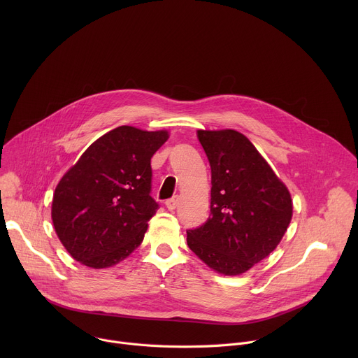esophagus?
Masks as SVG:
<instances>
[{
  "instance_id": "esophagus-1",
  "label": "esophagus",
  "mask_w": 358,
  "mask_h": 358,
  "mask_svg": "<svg viewBox=\"0 0 358 358\" xmlns=\"http://www.w3.org/2000/svg\"><path fill=\"white\" fill-rule=\"evenodd\" d=\"M177 196H173V198H170V199H167L166 201V207H167V210L169 211H173V210H176V207H177Z\"/></svg>"
}]
</instances>
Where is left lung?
<instances>
[{
	"label": "left lung",
	"instance_id": "8db88e82",
	"mask_svg": "<svg viewBox=\"0 0 358 358\" xmlns=\"http://www.w3.org/2000/svg\"><path fill=\"white\" fill-rule=\"evenodd\" d=\"M211 166V214L187 231L188 248L214 271L241 275L265 259L292 220V198L255 145L235 130H198Z\"/></svg>",
	"mask_w": 358,
	"mask_h": 358
}]
</instances>
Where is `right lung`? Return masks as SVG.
Segmentation results:
<instances>
[{
  "label": "right lung",
  "mask_w": 358,
  "mask_h": 358,
  "mask_svg": "<svg viewBox=\"0 0 358 358\" xmlns=\"http://www.w3.org/2000/svg\"><path fill=\"white\" fill-rule=\"evenodd\" d=\"M169 133L120 126L97 138L62 177L52 222L71 257L94 269L119 264L143 242L159 203L151 157Z\"/></svg>",
  "instance_id": "right-lung-1"
}]
</instances>
